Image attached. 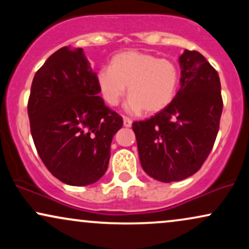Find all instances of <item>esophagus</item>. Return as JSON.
Segmentation results:
<instances>
[{
	"label": "esophagus",
	"mask_w": 249,
	"mask_h": 249,
	"mask_svg": "<svg viewBox=\"0 0 249 249\" xmlns=\"http://www.w3.org/2000/svg\"><path fill=\"white\" fill-rule=\"evenodd\" d=\"M123 123H124V126L125 127H131V126H132V121H131L130 118H127V117H124V119H123Z\"/></svg>",
	"instance_id": "esophagus-1"
}]
</instances>
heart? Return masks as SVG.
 I'll return each mask as SVG.
<instances>
[{
    "label": "heart",
    "mask_w": 249,
    "mask_h": 249,
    "mask_svg": "<svg viewBox=\"0 0 249 249\" xmlns=\"http://www.w3.org/2000/svg\"><path fill=\"white\" fill-rule=\"evenodd\" d=\"M179 82L176 65L141 51H125L112 58L110 67L97 73L99 90L108 105L115 107L126 92V110L138 113L161 111L172 102Z\"/></svg>",
    "instance_id": "b5f03b06"
}]
</instances>
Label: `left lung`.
<instances>
[{
	"label": "left lung",
	"instance_id": "left-lung-1",
	"mask_svg": "<svg viewBox=\"0 0 249 249\" xmlns=\"http://www.w3.org/2000/svg\"><path fill=\"white\" fill-rule=\"evenodd\" d=\"M180 89L164 110L132 128L142 170L162 182L193 176L212 150L222 112L216 70L198 51L179 57Z\"/></svg>",
	"mask_w": 249,
	"mask_h": 249
}]
</instances>
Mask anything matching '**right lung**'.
Instances as JSON below:
<instances>
[{"label":"right lung","mask_w":249,"mask_h":249,"mask_svg":"<svg viewBox=\"0 0 249 249\" xmlns=\"http://www.w3.org/2000/svg\"><path fill=\"white\" fill-rule=\"evenodd\" d=\"M82 48L63 47L35 73L28 102L37 153L53 177L87 186L107 172L123 118L104 104Z\"/></svg>","instance_id":"right-lung-1"}]
</instances>
